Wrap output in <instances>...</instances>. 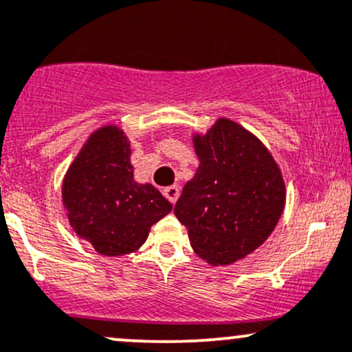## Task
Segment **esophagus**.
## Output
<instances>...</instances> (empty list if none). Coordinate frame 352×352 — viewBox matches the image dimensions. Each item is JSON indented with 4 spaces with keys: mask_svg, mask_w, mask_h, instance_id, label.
I'll use <instances>...</instances> for the list:
<instances>
[{
    "mask_svg": "<svg viewBox=\"0 0 352 352\" xmlns=\"http://www.w3.org/2000/svg\"><path fill=\"white\" fill-rule=\"evenodd\" d=\"M164 195L167 197V200L170 201V204H175L177 199H179V195H180L179 185H170V187L164 188Z\"/></svg>",
    "mask_w": 352,
    "mask_h": 352,
    "instance_id": "1",
    "label": "esophagus"
}]
</instances>
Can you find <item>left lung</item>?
<instances>
[{
  "label": "left lung",
  "mask_w": 352,
  "mask_h": 352,
  "mask_svg": "<svg viewBox=\"0 0 352 352\" xmlns=\"http://www.w3.org/2000/svg\"><path fill=\"white\" fill-rule=\"evenodd\" d=\"M193 142L200 165L173 212L199 256L232 265L272 235L285 207V182L265 145L233 120L220 119Z\"/></svg>",
  "instance_id": "left-lung-1"
}]
</instances>
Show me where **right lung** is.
<instances>
[{"label": "right lung", "instance_id": "obj_1", "mask_svg": "<svg viewBox=\"0 0 352 352\" xmlns=\"http://www.w3.org/2000/svg\"><path fill=\"white\" fill-rule=\"evenodd\" d=\"M131 144L117 127L94 132L71 165L63 201L79 236L107 256L135 252L172 204L151 184H135Z\"/></svg>", "mask_w": 352, "mask_h": 352}]
</instances>
